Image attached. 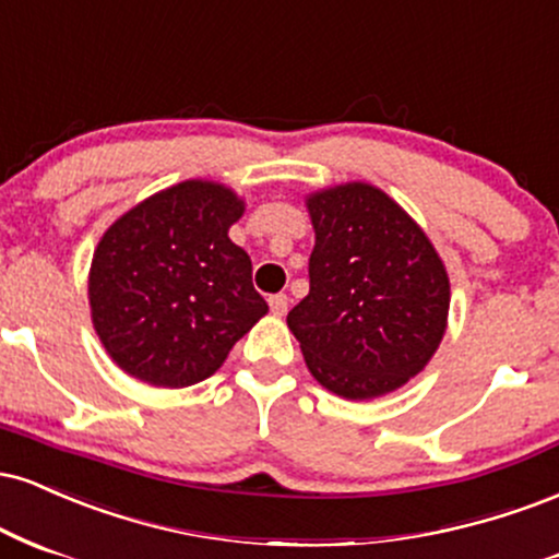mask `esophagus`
I'll return each mask as SVG.
<instances>
[{
    "mask_svg": "<svg viewBox=\"0 0 559 559\" xmlns=\"http://www.w3.org/2000/svg\"><path fill=\"white\" fill-rule=\"evenodd\" d=\"M287 306H290V298H287L285 293H277V295H272V298H269V308H272L274 317H285Z\"/></svg>",
    "mask_w": 559,
    "mask_h": 559,
    "instance_id": "esophagus-1",
    "label": "esophagus"
}]
</instances>
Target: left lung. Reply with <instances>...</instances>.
I'll return each mask as SVG.
<instances>
[{"label": "left lung", "instance_id": "1", "mask_svg": "<svg viewBox=\"0 0 559 559\" xmlns=\"http://www.w3.org/2000/svg\"><path fill=\"white\" fill-rule=\"evenodd\" d=\"M311 290L287 326L321 386L347 400L397 390L442 343L450 280L424 229L390 195L347 182L308 199Z\"/></svg>", "mask_w": 559, "mask_h": 559}]
</instances>
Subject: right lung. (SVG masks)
<instances>
[{
  "instance_id": "1",
  "label": "right lung",
  "mask_w": 559,
  "mask_h": 559,
  "mask_svg": "<svg viewBox=\"0 0 559 559\" xmlns=\"http://www.w3.org/2000/svg\"><path fill=\"white\" fill-rule=\"evenodd\" d=\"M240 214L229 188L186 180L104 233L88 277L91 319L130 377L169 390L203 382L269 311L251 255L227 238Z\"/></svg>"
}]
</instances>
